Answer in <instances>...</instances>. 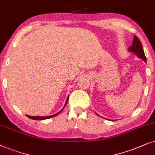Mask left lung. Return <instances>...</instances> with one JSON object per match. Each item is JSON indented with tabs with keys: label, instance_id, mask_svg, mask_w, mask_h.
<instances>
[{
	"label": "left lung",
	"instance_id": "8db88e82",
	"mask_svg": "<svg viewBox=\"0 0 155 155\" xmlns=\"http://www.w3.org/2000/svg\"><path fill=\"white\" fill-rule=\"evenodd\" d=\"M128 51H130V52L135 54L136 56H137L138 58L142 59V60L145 61V62H147V59H146V57L145 55V53H144L143 47H142L141 42H140L139 39L137 38V36H135V35L134 36L133 43H132L131 46L128 48ZM97 115H98V116H100L98 114H97ZM105 119H106V118H105Z\"/></svg>",
	"mask_w": 155,
	"mask_h": 155
}]
</instances>
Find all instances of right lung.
I'll return each mask as SVG.
<instances>
[{"label":"right lung","mask_w":155,"mask_h":155,"mask_svg":"<svg viewBox=\"0 0 155 155\" xmlns=\"http://www.w3.org/2000/svg\"><path fill=\"white\" fill-rule=\"evenodd\" d=\"M68 100H69V96L67 97V101H66V103L64 104V107L62 108V109L60 111H59L58 113H55L54 115H48V116H31V115H27V116H28L29 118L30 119H32V120H46V119H48V118H50V117H55L57 116V115H59V113H60L61 111L63 110V109L64 108V107L66 106V105H67V102H68Z\"/></svg>","instance_id":"1"}]
</instances>
